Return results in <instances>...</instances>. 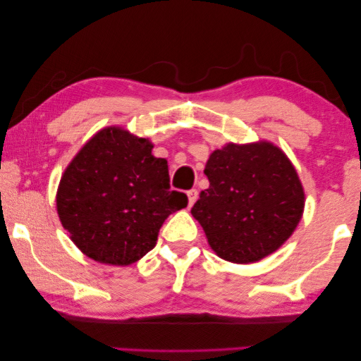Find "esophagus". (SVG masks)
<instances>
[{
    "label": "esophagus",
    "mask_w": 361,
    "mask_h": 361,
    "mask_svg": "<svg viewBox=\"0 0 361 361\" xmlns=\"http://www.w3.org/2000/svg\"><path fill=\"white\" fill-rule=\"evenodd\" d=\"M187 198H188V206H193L195 202L198 200V190H195V188H192V190L187 192Z\"/></svg>",
    "instance_id": "1"
}]
</instances>
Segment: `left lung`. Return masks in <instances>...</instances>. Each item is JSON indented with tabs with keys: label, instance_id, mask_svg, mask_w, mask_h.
Listing matches in <instances>:
<instances>
[{
	"label": "left lung",
	"instance_id": "1",
	"mask_svg": "<svg viewBox=\"0 0 361 361\" xmlns=\"http://www.w3.org/2000/svg\"><path fill=\"white\" fill-rule=\"evenodd\" d=\"M209 188L192 216L224 261L252 264L270 256L293 235L302 217L305 193L298 171L269 140L228 142L204 166Z\"/></svg>",
	"mask_w": 361,
	"mask_h": 361
}]
</instances>
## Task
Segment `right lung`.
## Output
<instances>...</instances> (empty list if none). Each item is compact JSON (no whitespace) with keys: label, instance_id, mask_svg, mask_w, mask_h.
I'll return each instance as SVG.
<instances>
[{"label":"right lung","instance_id":"1","mask_svg":"<svg viewBox=\"0 0 361 361\" xmlns=\"http://www.w3.org/2000/svg\"><path fill=\"white\" fill-rule=\"evenodd\" d=\"M149 137L121 126L97 131L65 168L56 195L62 227L92 261L131 265L157 245L169 214L185 208L171 190L168 161Z\"/></svg>","mask_w":361,"mask_h":361}]
</instances>
